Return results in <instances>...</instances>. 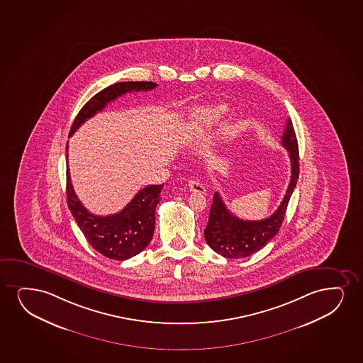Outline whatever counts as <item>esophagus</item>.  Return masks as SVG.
I'll list each match as a JSON object with an SVG mask.
<instances>
[{"label":"esophagus","instance_id":"1","mask_svg":"<svg viewBox=\"0 0 363 363\" xmlns=\"http://www.w3.org/2000/svg\"><path fill=\"white\" fill-rule=\"evenodd\" d=\"M188 186L190 191H194V193L206 194V189L199 180H189Z\"/></svg>","mask_w":363,"mask_h":363}]
</instances>
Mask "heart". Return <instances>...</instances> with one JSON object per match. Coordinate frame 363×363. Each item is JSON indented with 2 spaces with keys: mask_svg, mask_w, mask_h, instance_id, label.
I'll return each instance as SVG.
<instances>
[{
  "mask_svg": "<svg viewBox=\"0 0 363 363\" xmlns=\"http://www.w3.org/2000/svg\"><path fill=\"white\" fill-rule=\"evenodd\" d=\"M227 114V106L223 104H212V106H201L194 111L188 128L186 135L193 138L195 135L201 133L202 130L210 128L217 121H220Z\"/></svg>",
  "mask_w": 363,
  "mask_h": 363,
  "instance_id": "1",
  "label": "heart"
}]
</instances>
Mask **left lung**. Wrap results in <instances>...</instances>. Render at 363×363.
<instances>
[{"label": "left lung", "instance_id": "8db88e82", "mask_svg": "<svg viewBox=\"0 0 363 363\" xmlns=\"http://www.w3.org/2000/svg\"><path fill=\"white\" fill-rule=\"evenodd\" d=\"M281 138V143L289 152L291 160V180L285 198L270 217L260 220H240L228 211L218 191L212 198L211 211L203 234L210 248L222 257L228 259L250 257L264 248L280 230L299 174L298 143L291 119L287 120Z\"/></svg>", "mask_w": 363, "mask_h": 363}]
</instances>
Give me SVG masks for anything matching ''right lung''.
I'll use <instances>...</instances> for the list:
<instances>
[{
  "label": "right lung",
  "instance_id": "obj_1",
  "mask_svg": "<svg viewBox=\"0 0 363 363\" xmlns=\"http://www.w3.org/2000/svg\"><path fill=\"white\" fill-rule=\"evenodd\" d=\"M153 82H118L104 88L83 106L69 130V136L87 119L103 111L108 103L128 92L151 91L156 88ZM69 146H66L67 151ZM67 158V155H66ZM161 185H148L141 189L135 198L121 210L109 216H96L88 211L74 194L69 165L66 172L67 205L78 227L82 230L88 243L113 260H126L143 252L151 242L156 223V206L161 200Z\"/></svg>",
  "mask_w": 363,
  "mask_h": 363
}]
</instances>
